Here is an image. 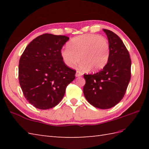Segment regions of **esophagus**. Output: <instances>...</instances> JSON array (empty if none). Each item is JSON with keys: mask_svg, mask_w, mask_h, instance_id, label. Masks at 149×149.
Returning a JSON list of instances; mask_svg holds the SVG:
<instances>
[{"mask_svg": "<svg viewBox=\"0 0 149 149\" xmlns=\"http://www.w3.org/2000/svg\"><path fill=\"white\" fill-rule=\"evenodd\" d=\"M82 75H83L82 73L79 71H77L76 73H75V77H81Z\"/></svg>", "mask_w": 149, "mask_h": 149, "instance_id": "1", "label": "esophagus"}]
</instances>
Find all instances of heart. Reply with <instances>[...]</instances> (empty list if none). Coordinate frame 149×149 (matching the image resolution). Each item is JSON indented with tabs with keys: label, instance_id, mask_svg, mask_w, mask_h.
Segmentation results:
<instances>
[{
	"label": "heart",
	"instance_id": "1",
	"mask_svg": "<svg viewBox=\"0 0 149 149\" xmlns=\"http://www.w3.org/2000/svg\"><path fill=\"white\" fill-rule=\"evenodd\" d=\"M67 45L61 50V55L68 67H74L81 59V69L97 71L102 69L108 61V42L98 34H86L75 37Z\"/></svg>",
	"mask_w": 149,
	"mask_h": 149
}]
</instances>
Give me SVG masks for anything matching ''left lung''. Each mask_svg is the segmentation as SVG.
<instances>
[{
  "instance_id": "8db88e82",
  "label": "left lung",
  "mask_w": 149,
  "mask_h": 149,
  "mask_svg": "<svg viewBox=\"0 0 149 149\" xmlns=\"http://www.w3.org/2000/svg\"><path fill=\"white\" fill-rule=\"evenodd\" d=\"M108 39L109 57L106 65L95 74H84L83 93L87 101L99 109L116 106L125 93L131 79L129 53L118 35L103 29Z\"/></svg>"
}]
</instances>
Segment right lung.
<instances>
[{
  "label": "right lung",
  "instance_id": "obj_1",
  "mask_svg": "<svg viewBox=\"0 0 149 149\" xmlns=\"http://www.w3.org/2000/svg\"><path fill=\"white\" fill-rule=\"evenodd\" d=\"M69 38L43 34L34 39L20 57L18 78L24 97L40 109L61 102L66 88L74 80L75 71L63 61L61 50Z\"/></svg>",
  "mask_w": 149,
  "mask_h": 149
}]
</instances>
